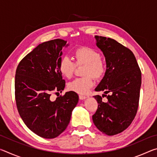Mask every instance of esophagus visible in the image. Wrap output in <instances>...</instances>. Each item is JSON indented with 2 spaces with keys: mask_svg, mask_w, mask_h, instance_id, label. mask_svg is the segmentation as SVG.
<instances>
[{
  "mask_svg": "<svg viewBox=\"0 0 157 157\" xmlns=\"http://www.w3.org/2000/svg\"><path fill=\"white\" fill-rule=\"evenodd\" d=\"M79 99H80V100H85L86 98V96H84V95H79Z\"/></svg>",
  "mask_w": 157,
  "mask_h": 157,
  "instance_id": "1",
  "label": "esophagus"
}]
</instances>
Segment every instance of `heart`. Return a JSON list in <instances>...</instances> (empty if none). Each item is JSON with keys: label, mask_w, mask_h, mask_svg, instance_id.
I'll return each mask as SVG.
<instances>
[{"label": "heart", "mask_w": 157, "mask_h": 157, "mask_svg": "<svg viewBox=\"0 0 157 157\" xmlns=\"http://www.w3.org/2000/svg\"><path fill=\"white\" fill-rule=\"evenodd\" d=\"M73 57L77 65L85 64L83 78H78L68 84V89L79 94H86L94 86V79H100L107 71L104 61L101 59L100 53L88 46H79L73 51ZM58 69L62 75L71 78L75 69V63L67 56H63L58 62Z\"/></svg>", "instance_id": "b5f03b06"}]
</instances>
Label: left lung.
I'll return each instance as SVG.
<instances>
[{
	"mask_svg": "<svg viewBox=\"0 0 157 157\" xmlns=\"http://www.w3.org/2000/svg\"><path fill=\"white\" fill-rule=\"evenodd\" d=\"M96 46L105 57L107 71L95 88L104 91L102 102L99 95L94 96L98 103L92 116L95 127L108 136L123 132L132 123L139 107L141 71L134 55L113 39L95 36ZM109 93V95L106 94Z\"/></svg>",
	"mask_w": 157,
	"mask_h": 157,
	"instance_id": "left-lung-1",
	"label": "left lung"
}]
</instances>
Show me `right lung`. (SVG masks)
Listing matches in <instances>:
<instances>
[{"mask_svg":"<svg viewBox=\"0 0 157 157\" xmlns=\"http://www.w3.org/2000/svg\"><path fill=\"white\" fill-rule=\"evenodd\" d=\"M66 41L57 39L44 42L26 55L17 66L15 99L18 113L32 132L44 139H54L64 131L79 100L68 91L55 101L53 92L64 89L65 80L58 69Z\"/></svg>","mask_w":157,"mask_h":157,"instance_id":"obj_1","label":"right lung"}]
</instances>
